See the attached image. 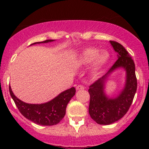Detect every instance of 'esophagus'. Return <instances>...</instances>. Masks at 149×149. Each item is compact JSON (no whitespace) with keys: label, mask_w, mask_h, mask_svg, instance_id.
Masks as SVG:
<instances>
[{"label":"esophagus","mask_w":149,"mask_h":149,"mask_svg":"<svg viewBox=\"0 0 149 149\" xmlns=\"http://www.w3.org/2000/svg\"><path fill=\"white\" fill-rule=\"evenodd\" d=\"M84 86L79 85V86H76V90H77V91H79V90H84Z\"/></svg>","instance_id":"34e87169"}]
</instances>
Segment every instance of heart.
Returning a JSON list of instances; mask_svg holds the SVG:
<instances>
[{
	"instance_id": "b5f03b06",
	"label": "heart",
	"mask_w": 149,
	"mask_h": 149,
	"mask_svg": "<svg viewBox=\"0 0 149 149\" xmlns=\"http://www.w3.org/2000/svg\"><path fill=\"white\" fill-rule=\"evenodd\" d=\"M110 55L107 50L100 51L97 48L88 47L84 49L76 58V63L80 66H86L92 63L91 71L96 73L108 63Z\"/></svg>"
}]
</instances>
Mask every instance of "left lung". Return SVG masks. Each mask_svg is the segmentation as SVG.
Listing matches in <instances>:
<instances>
[{"label":"left lung","mask_w":149,"mask_h":149,"mask_svg":"<svg viewBox=\"0 0 149 149\" xmlns=\"http://www.w3.org/2000/svg\"><path fill=\"white\" fill-rule=\"evenodd\" d=\"M118 53V61L107 73L89 86L88 112L91 118L100 125H110L121 119L128 111L137 89L136 68L127 51L120 43L109 41ZM123 68L126 71V82L121 92L110 97L105 92V84L114 71Z\"/></svg>","instance_id":"obj_1"}]
</instances>
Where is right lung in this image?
<instances>
[{"mask_svg": "<svg viewBox=\"0 0 149 149\" xmlns=\"http://www.w3.org/2000/svg\"><path fill=\"white\" fill-rule=\"evenodd\" d=\"M53 41L55 40H47L40 42H34L31 45ZM9 92L19 112L24 117L36 124L50 126L58 124L64 118L66 107L76 94V89L74 87H71L61 92L50 101L42 104H28L22 101L14 95L10 86H9Z\"/></svg>", "mask_w": 149, "mask_h": 149, "instance_id": "right-lung-1", "label": "right lung"}]
</instances>
